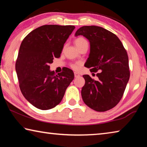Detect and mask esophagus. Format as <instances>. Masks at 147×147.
Segmentation results:
<instances>
[{"instance_id": "1", "label": "esophagus", "mask_w": 147, "mask_h": 147, "mask_svg": "<svg viewBox=\"0 0 147 147\" xmlns=\"http://www.w3.org/2000/svg\"><path fill=\"white\" fill-rule=\"evenodd\" d=\"M79 76H80V74L78 73H74V77H75V78H78Z\"/></svg>"}]
</instances>
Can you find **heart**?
Here are the masks:
<instances>
[{"label": "heart", "instance_id": "heart-1", "mask_svg": "<svg viewBox=\"0 0 147 147\" xmlns=\"http://www.w3.org/2000/svg\"><path fill=\"white\" fill-rule=\"evenodd\" d=\"M74 44H75V45L77 47V48L80 49L82 47H83L84 45H87L88 43L85 38H82V37H79V38H77L76 39H75V40H74ZM80 65L81 63H80V62H76V63L71 64V67L73 69H74V70H77V69L79 68Z\"/></svg>", "mask_w": 147, "mask_h": 147}]
</instances>
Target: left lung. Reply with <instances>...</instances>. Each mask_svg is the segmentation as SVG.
I'll use <instances>...</instances> for the list:
<instances>
[{
    "label": "left lung",
    "mask_w": 147,
    "mask_h": 147,
    "mask_svg": "<svg viewBox=\"0 0 147 147\" xmlns=\"http://www.w3.org/2000/svg\"><path fill=\"white\" fill-rule=\"evenodd\" d=\"M90 43V54L85 66L96 73L97 80L83 75L85 85L82 97L87 106L96 111L114 108L123 96L130 78L128 56L118 37L97 26H84L76 32Z\"/></svg>",
    "instance_id": "obj_1"
}]
</instances>
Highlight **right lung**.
I'll list each match as a JSON object with an SVG mask.
<instances>
[{"label": "right lung", "instance_id": "add662e5", "mask_svg": "<svg viewBox=\"0 0 147 147\" xmlns=\"http://www.w3.org/2000/svg\"><path fill=\"white\" fill-rule=\"evenodd\" d=\"M74 28L72 25H43L30 32L22 41L16 63L19 88L24 98L37 108L47 110L60 103L74 78L69 68L58 74L50 71V64L60 57Z\"/></svg>", "mask_w": 147, "mask_h": 147}]
</instances>
